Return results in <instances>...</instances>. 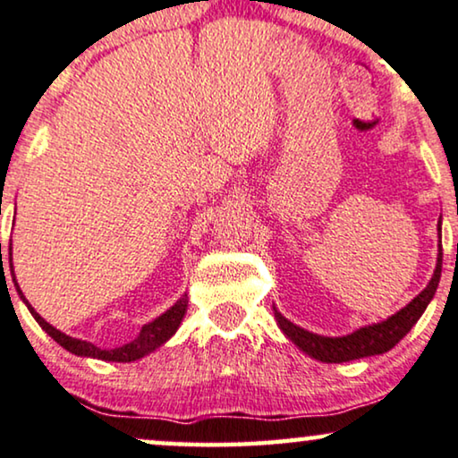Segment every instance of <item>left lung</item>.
I'll return each instance as SVG.
<instances>
[{"label": "left lung", "mask_w": 458, "mask_h": 458, "mask_svg": "<svg viewBox=\"0 0 458 458\" xmlns=\"http://www.w3.org/2000/svg\"><path fill=\"white\" fill-rule=\"evenodd\" d=\"M439 233H442V228H439ZM439 276H442V253H439L437 258L436 272H433L429 285L422 289L406 309L399 310L397 315L391 317V319L357 329V332L344 335V338H326V335L306 332V329L287 321L279 310H275V317L279 327L283 329V334H285L293 344H298L306 355L319 359V361L343 363L352 361V359L380 355V352L391 351L393 346L412 329L414 323L420 319L427 304H429L431 298L436 296Z\"/></svg>", "instance_id": "obj_1"}]
</instances>
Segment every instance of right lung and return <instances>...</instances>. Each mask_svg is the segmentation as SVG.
Returning a JSON list of instances; mask_svg holds the SVG:
<instances>
[{"mask_svg": "<svg viewBox=\"0 0 458 458\" xmlns=\"http://www.w3.org/2000/svg\"><path fill=\"white\" fill-rule=\"evenodd\" d=\"M10 256H13V247H10ZM10 268H13V259H10ZM13 279H14V272H13ZM14 285H16V279H14ZM16 289H19V287H16ZM19 293H21V289H19ZM21 296H22V293H21ZM22 300H25V298H22ZM25 302H27V300H25ZM186 309H188V298L183 296L175 306H171V309L166 310L165 315H160L158 319H154L152 323H148V326H143L137 338L131 340L129 344L118 346V349L103 351L92 343H86V340H78V338H72V335L61 334L59 329H55L50 326V323H46L42 317H39L38 312L33 310L31 306H29V310H31V315L36 317L39 327H42L48 335H52V338H55V343H59L63 349H67L69 352H73V355H80V357H95V359H103V361H120V363L135 361V359H141L143 355H148V352L158 349L160 344H165L166 340H169L171 335L177 332L179 323H182L183 315H186Z\"/></svg>", "mask_w": 458, "mask_h": 458, "instance_id": "obj_1", "label": "right lung"}]
</instances>
